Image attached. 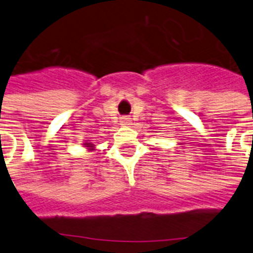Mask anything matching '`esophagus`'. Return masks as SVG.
<instances>
[{
    "mask_svg": "<svg viewBox=\"0 0 253 253\" xmlns=\"http://www.w3.org/2000/svg\"><path fill=\"white\" fill-rule=\"evenodd\" d=\"M121 122H122L123 125H128V123H130V118H128V117H122V118H121Z\"/></svg>",
    "mask_w": 253,
    "mask_h": 253,
    "instance_id": "obj_1",
    "label": "esophagus"
}]
</instances>
